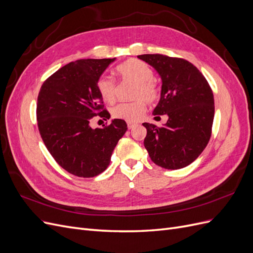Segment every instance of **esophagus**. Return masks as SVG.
<instances>
[{
    "label": "esophagus",
    "instance_id": "obj_1",
    "mask_svg": "<svg viewBox=\"0 0 253 253\" xmlns=\"http://www.w3.org/2000/svg\"><path fill=\"white\" fill-rule=\"evenodd\" d=\"M137 124L135 122H127V128H133Z\"/></svg>",
    "mask_w": 253,
    "mask_h": 253
}]
</instances>
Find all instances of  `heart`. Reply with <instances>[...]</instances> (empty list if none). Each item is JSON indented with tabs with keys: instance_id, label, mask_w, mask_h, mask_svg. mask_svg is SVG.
I'll return each instance as SVG.
<instances>
[{
	"instance_id": "obj_1",
	"label": "heart",
	"mask_w": 253,
	"mask_h": 253,
	"mask_svg": "<svg viewBox=\"0 0 253 253\" xmlns=\"http://www.w3.org/2000/svg\"><path fill=\"white\" fill-rule=\"evenodd\" d=\"M116 73L121 81L134 83L131 97L135 100L115 106L112 111L113 117L127 122L138 121L147 109V102H155L160 96L158 84L153 79L152 68L138 59H128L116 67ZM96 86L104 102L116 101L118 85L113 78L101 76L97 80Z\"/></svg>"
}]
</instances>
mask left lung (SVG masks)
Listing matches in <instances>:
<instances>
[{"instance_id":"left-lung-1","label":"left lung","mask_w":253,"mask_h":253,"mask_svg":"<svg viewBox=\"0 0 253 253\" xmlns=\"http://www.w3.org/2000/svg\"><path fill=\"white\" fill-rule=\"evenodd\" d=\"M162 77V97L153 115H168L167 124L144 122L143 144L155 165L177 170L192 164L208 144L214 118L212 89L189 61L162 53L138 56Z\"/></svg>"}]
</instances>
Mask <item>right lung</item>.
Returning <instances> with one entry per match:
<instances>
[{"label":"right lung","mask_w":253,"mask_h":253,"mask_svg":"<svg viewBox=\"0 0 253 253\" xmlns=\"http://www.w3.org/2000/svg\"><path fill=\"white\" fill-rule=\"evenodd\" d=\"M114 60L81 59L68 63L43 82L38 95V128L45 147L61 168L78 177L102 173L127 129L121 119L103 127L89 126L96 116L111 117L96 83Z\"/></svg>","instance_id":"add662e5"}]
</instances>
